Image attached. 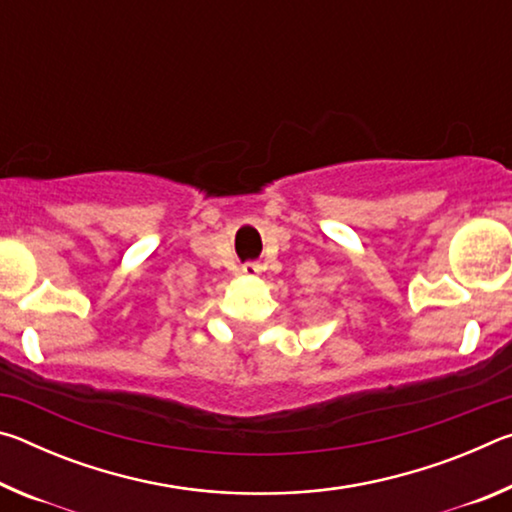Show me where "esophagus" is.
<instances>
[{
  "instance_id": "esophagus-1",
  "label": "esophagus",
  "mask_w": 512,
  "mask_h": 512,
  "mask_svg": "<svg viewBox=\"0 0 512 512\" xmlns=\"http://www.w3.org/2000/svg\"><path fill=\"white\" fill-rule=\"evenodd\" d=\"M241 273L248 275V277H253V275L262 273V266L255 264V262H248V264H244V268H241Z\"/></svg>"
}]
</instances>
